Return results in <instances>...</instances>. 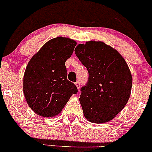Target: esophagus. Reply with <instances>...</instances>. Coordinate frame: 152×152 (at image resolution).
I'll list each match as a JSON object with an SVG mask.
<instances>
[{"label": "esophagus", "instance_id": "34e87169", "mask_svg": "<svg viewBox=\"0 0 152 152\" xmlns=\"http://www.w3.org/2000/svg\"><path fill=\"white\" fill-rule=\"evenodd\" d=\"M75 85H76V87H77V89H80V81H76L75 82Z\"/></svg>", "mask_w": 152, "mask_h": 152}]
</instances>
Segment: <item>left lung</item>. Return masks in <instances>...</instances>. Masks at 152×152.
I'll use <instances>...</instances> for the list:
<instances>
[{"label":"left lung","mask_w":152,"mask_h":152,"mask_svg":"<svg viewBox=\"0 0 152 152\" xmlns=\"http://www.w3.org/2000/svg\"><path fill=\"white\" fill-rule=\"evenodd\" d=\"M75 52L89 74L79 98L84 117L94 123L110 121L131 94L132 77L128 64L116 49L100 41L79 44Z\"/></svg>","instance_id":"8db88e82"}]
</instances>
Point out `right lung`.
Returning a JSON list of instances; mask_svg holds the SVG:
<instances>
[{"label":"right lung","instance_id":"1","mask_svg":"<svg viewBox=\"0 0 152 152\" xmlns=\"http://www.w3.org/2000/svg\"><path fill=\"white\" fill-rule=\"evenodd\" d=\"M77 42L65 37L49 40L32 57L23 76L26 103L36 114L52 117L61 112L76 86L67 79L65 61Z\"/></svg>","mask_w":152,"mask_h":152}]
</instances>
